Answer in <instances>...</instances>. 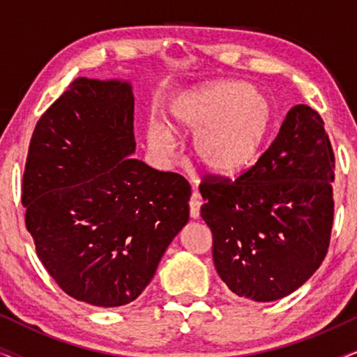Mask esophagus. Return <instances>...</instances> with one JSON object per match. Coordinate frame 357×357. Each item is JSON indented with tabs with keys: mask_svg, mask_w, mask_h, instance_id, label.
Returning a JSON list of instances; mask_svg holds the SVG:
<instances>
[{
	"mask_svg": "<svg viewBox=\"0 0 357 357\" xmlns=\"http://www.w3.org/2000/svg\"><path fill=\"white\" fill-rule=\"evenodd\" d=\"M202 204H203V199L199 197V193L197 192L192 193V197H190V216H192V219H198Z\"/></svg>",
	"mask_w": 357,
	"mask_h": 357,
	"instance_id": "obj_1",
	"label": "esophagus"
}]
</instances>
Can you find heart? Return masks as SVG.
I'll return each mask as SVG.
<instances>
[{
  "label": "heart",
  "instance_id": "b5f03b06",
  "mask_svg": "<svg viewBox=\"0 0 357 357\" xmlns=\"http://www.w3.org/2000/svg\"><path fill=\"white\" fill-rule=\"evenodd\" d=\"M275 121V105L243 81H213L180 94L169 107L175 133L197 135L193 155L216 178H236L253 167ZM149 148L172 153V135L162 125L148 130Z\"/></svg>",
  "mask_w": 357,
  "mask_h": 357
}]
</instances>
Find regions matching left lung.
<instances>
[{
	"instance_id": "obj_1",
	"label": "left lung",
	"mask_w": 357,
	"mask_h": 357,
	"mask_svg": "<svg viewBox=\"0 0 357 357\" xmlns=\"http://www.w3.org/2000/svg\"><path fill=\"white\" fill-rule=\"evenodd\" d=\"M335 155L324 120L309 105L287 112L257 164L231 182L199 185L218 275L238 297L289 296L321 265L333 226Z\"/></svg>"
}]
</instances>
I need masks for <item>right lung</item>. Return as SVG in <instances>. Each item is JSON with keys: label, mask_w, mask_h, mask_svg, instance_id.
Segmentation results:
<instances>
[{"label": "right lung", "mask_w": 357, "mask_h": 357, "mask_svg": "<svg viewBox=\"0 0 357 357\" xmlns=\"http://www.w3.org/2000/svg\"><path fill=\"white\" fill-rule=\"evenodd\" d=\"M133 115L128 81L76 77L37 121L22 177L38 258L97 307L135 301L190 216L187 180L131 158Z\"/></svg>", "instance_id": "obj_1"}]
</instances>
